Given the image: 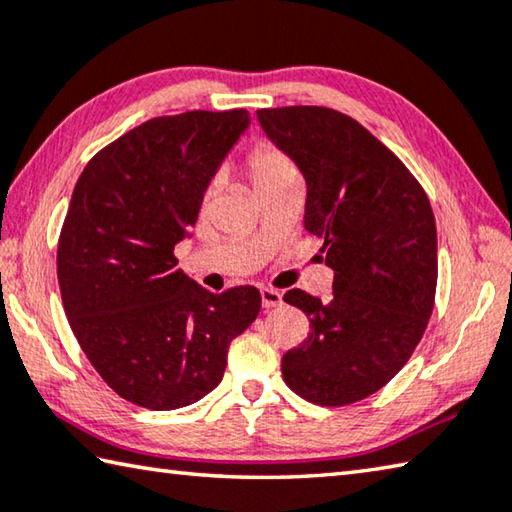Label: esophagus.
<instances>
[{
	"mask_svg": "<svg viewBox=\"0 0 512 512\" xmlns=\"http://www.w3.org/2000/svg\"><path fill=\"white\" fill-rule=\"evenodd\" d=\"M282 304V293L275 291V288H262V306L268 309H275V306Z\"/></svg>",
	"mask_w": 512,
	"mask_h": 512,
	"instance_id": "obj_1",
	"label": "esophagus"
}]
</instances>
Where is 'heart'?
Masks as SVG:
<instances>
[{
    "label": "heart",
    "mask_w": 512,
    "mask_h": 512,
    "mask_svg": "<svg viewBox=\"0 0 512 512\" xmlns=\"http://www.w3.org/2000/svg\"><path fill=\"white\" fill-rule=\"evenodd\" d=\"M246 170H248L253 188L257 192H262L264 188H268V185H273L275 181L284 179L286 174H293L295 167L280 150H277V147L268 145V143H259L248 154ZM206 197H210V192L206 194Z\"/></svg>",
    "instance_id": "obj_1"
}]
</instances>
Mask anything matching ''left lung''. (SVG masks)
<instances>
[{
  "label": "left lung",
  "instance_id": "obj_1",
  "mask_svg": "<svg viewBox=\"0 0 512 512\" xmlns=\"http://www.w3.org/2000/svg\"><path fill=\"white\" fill-rule=\"evenodd\" d=\"M266 136L306 181L304 228L324 239L329 302L284 295L311 333L284 353V383L304 401L340 407L385 387L414 353L434 309L436 224L401 159L358 120L329 107L259 109Z\"/></svg>",
  "mask_w": 512,
  "mask_h": 512
}]
</instances>
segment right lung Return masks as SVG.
<instances>
[{
  "mask_svg": "<svg viewBox=\"0 0 512 512\" xmlns=\"http://www.w3.org/2000/svg\"><path fill=\"white\" fill-rule=\"evenodd\" d=\"M248 125L246 109L152 118L100 150L73 190L58 244L64 313L129 403L163 412L210 394L262 309L255 286L210 293L174 257Z\"/></svg>",
  "mask_w": 512,
  "mask_h": 512,
  "instance_id": "right-lung-1",
  "label": "right lung"
}]
</instances>
